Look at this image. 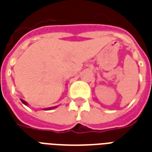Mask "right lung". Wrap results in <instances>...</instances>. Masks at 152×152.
I'll list each match as a JSON object with an SVG mask.
<instances>
[{
    "label": "right lung",
    "instance_id": "right-lung-1",
    "mask_svg": "<svg viewBox=\"0 0 152 152\" xmlns=\"http://www.w3.org/2000/svg\"><path fill=\"white\" fill-rule=\"evenodd\" d=\"M21 100V102H22L24 104V105H26V106H28V103H27V102L24 101V100H23V99H20ZM57 106H52V107H50V108H44L43 110H53V109H55V108H57Z\"/></svg>",
    "mask_w": 152,
    "mask_h": 152
}]
</instances>
